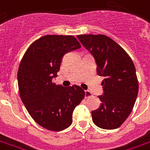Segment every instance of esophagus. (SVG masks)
I'll use <instances>...</instances> for the list:
<instances>
[{
  "mask_svg": "<svg viewBox=\"0 0 150 150\" xmlns=\"http://www.w3.org/2000/svg\"><path fill=\"white\" fill-rule=\"evenodd\" d=\"M91 95H92V93H90L89 90H86L85 91V98H89V97H90Z\"/></svg>",
  "mask_w": 150,
  "mask_h": 150,
  "instance_id": "1",
  "label": "esophagus"
}]
</instances>
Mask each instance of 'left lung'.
I'll use <instances>...</instances> for the list:
<instances>
[{"label": "left lung", "mask_w": 150, "mask_h": 150, "mask_svg": "<svg viewBox=\"0 0 150 150\" xmlns=\"http://www.w3.org/2000/svg\"><path fill=\"white\" fill-rule=\"evenodd\" d=\"M77 38L94 57L98 75L104 77V93L99 96L101 104L91 112L93 122L100 128H118L131 114L139 93L134 64L125 50L106 35Z\"/></svg>", "instance_id": "obj_1"}]
</instances>
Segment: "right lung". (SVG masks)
Returning <instances> with one entry per match:
<instances>
[{"mask_svg": "<svg viewBox=\"0 0 150 150\" xmlns=\"http://www.w3.org/2000/svg\"><path fill=\"white\" fill-rule=\"evenodd\" d=\"M80 47L71 35H45L34 41L22 58L17 74L19 96L34 120L49 131L68 127L73 111L85 97L79 86L64 87L52 82L64 55Z\"/></svg>", "mask_w": 150, "mask_h": 150, "instance_id": "1", "label": "right lung"}]
</instances>
